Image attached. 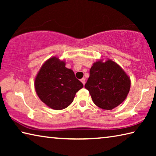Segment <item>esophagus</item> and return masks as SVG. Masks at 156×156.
Listing matches in <instances>:
<instances>
[{"mask_svg": "<svg viewBox=\"0 0 156 156\" xmlns=\"http://www.w3.org/2000/svg\"><path fill=\"white\" fill-rule=\"evenodd\" d=\"M80 81L82 82V83L83 84V85H84V84H85V78H82L81 80H80Z\"/></svg>", "mask_w": 156, "mask_h": 156, "instance_id": "esophagus-1", "label": "esophagus"}]
</instances>
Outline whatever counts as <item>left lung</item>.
Instances as JSON below:
<instances>
[{"label": "left lung", "instance_id": "left-lung-1", "mask_svg": "<svg viewBox=\"0 0 156 156\" xmlns=\"http://www.w3.org/2000/svg\"><path fill=\"white\" fill-rule=\"evenodd\" d=\"M84 85L92 100L100 109L112 110L126 99L131 80L122 67L111 59L95 62Z\"/></svg>", "mask_w": 156, "mask_h": 156}]
</instances>
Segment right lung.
I'll list each match as a JSON object with an SVG mask.
<instances>
[{"instance_id":"obj_1","label":"right lung","mask_w":156,"mask_h":156,"mask_svg":"<svg viewBox=\"0 0 156 156\" xmlns=\"http://www.w3.org/2000/svg\"><path fill=\"white\" fill-rule=\"evenodd\" d=\"M39 98L47 106L61 110L72 104L76 92L83 87L74 72L65 67V60L51 57L42 65L34 82Z\"/></svg>"}]
</instances>
